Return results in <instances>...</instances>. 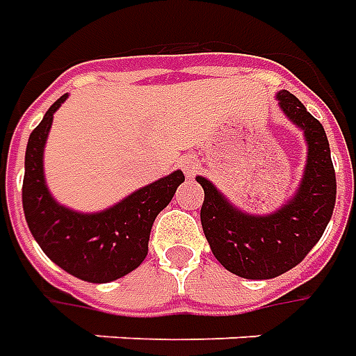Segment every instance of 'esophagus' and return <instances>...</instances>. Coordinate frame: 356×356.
Here are the masks:
<instances>
[{"label": "esophagus", "instance_id": "esophagus-1", "mask_svg": "<svg viewBox=\"0 0 356 356\" xmlns=\"http://www.w3.org/2000/svg\"><path fill=\"white\" fill-rule=\"evenodd\" d=\"M181 169H183V173L187 177H193L198 171V159L193 158V156H185V158L181 159Z\"/></svg>", "mask_w": 356, "mask_h": 356}]
</instances>
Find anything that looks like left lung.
Segmentation results:
<instances>
[{
    "label": "left lung",
    "mask_w": 356,
    "mask_h": 356,
    "mask_svg": "<svg viewBox=\"0 0 356 356\" xmlns=\"http://www.w3.org/2000/svg\"><path fill=\"white\" fill-rule=\"evenodd\" d=\"M277 101L306 142V163L292 197L279 209L253 214L197 175L204 188L200 222L210 249L224 269L241 279H275L296 267L320 241L335 207L337 185L325 130L286 89L277 93Z\"/></svg>",
    "instance_id": "8db88e82"
}]
</instances>
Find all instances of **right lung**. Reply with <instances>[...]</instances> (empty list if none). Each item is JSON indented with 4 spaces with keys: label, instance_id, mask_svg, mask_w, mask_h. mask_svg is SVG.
<instances>
[{
    "label": "right lung",
    "instance_id": "right-lung-1",
    "mask_svg": "<svg viewBox=\"0 0 356 356\" xmlns=\"http://www.w3.org/2000/svg\"><path fill=\"white\" fill-rule=\"evenodd\" d=\"M66 99L67 93L60 97L29 136L23 179L26 224L46 257L60 269L87 282H113L146 259L152 224L171 202L185 175L175 169L97 212L58 202L46 183L44 147L54 113Z\"/></svg>",
    "mask_w": 356,
    "mask_h": 356
}]
</instances>
